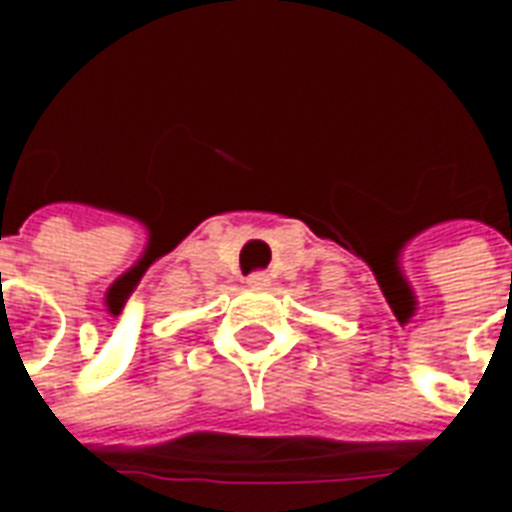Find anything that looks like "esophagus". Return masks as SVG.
I'll return each mask as SVG.
<instances>
[{"label":"esophagus","mask_w":512,"mask_h":512,"mask_svg":"<svg viewBox=\"0 0 512 512\" xmlns=\"http://www.w3.org/2000/svg\"><path fill=\"white\" fill-rule=\"evenodd\" d=\"M246 288L268 290L271 288V277H268V274H263V271H257V274H252V277L246 279Z\"/></svg>","instance_id":"34e87169"}]
</instances>
